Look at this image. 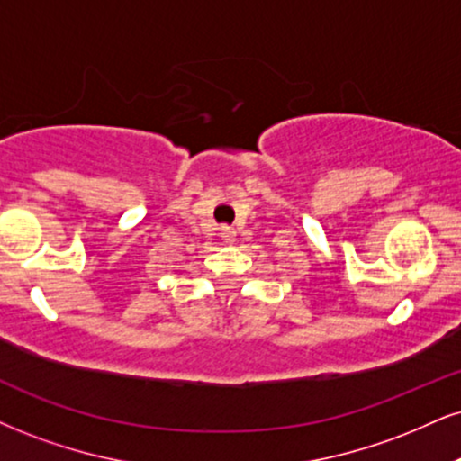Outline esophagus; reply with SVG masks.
<instances>
[{
  "mask_svg": "<svg viewBox=\"0 0 461 461\" xmlns=\"http://www.w3.org/2000/svg\"><path fill=\"white\" fill-rule=\"evenodd\" d=\"M221 238H223L225 242H234L236 240V230H234V227H230V225H223V227H221Z\"/></svg>",
  "mask_w": 461,
  "mask_h": 461,
  "instance_id": "esophagus-1",
  "label": "esophagus"
}]
</instances>
